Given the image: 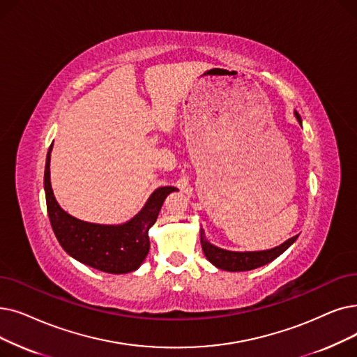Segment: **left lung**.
Instances as JSON below:
<instances>
[{
    "mask_svg": "<svg viewBox=\"0 0 357 357\" xmlns=\"http://www.w3.org/2000/svg\"><path fill=\"white\" fill-rule=\"evenodd\" d=\"M294 116H296L298 122L302 126L301 115L294 111ZM199 238H201V246H203V252L206 258L211 262L217 268L225 271H250L258 267H262L268 264L273 259H275L278 255H282L287 248L298 239V236H293L278 245L275 248L267 251H254V252H235V251H226L222 248H217L211 245L204 235V230L199 229Z\"/></svg>",
    "mask_w": 357,
    "mask_h": 357,
    "instance_id": "left-lung-1",
    "label": "left lung"
}]
</instances>
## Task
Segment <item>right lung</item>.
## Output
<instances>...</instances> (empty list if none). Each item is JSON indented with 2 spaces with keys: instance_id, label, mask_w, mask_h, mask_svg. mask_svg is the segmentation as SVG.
Segmentation results:
<instances>
[{
  "instance_id": "1",
  "label": "right lung",
  "mask_w": 357,
  "mask_h": 357,
  "mask_svg": "<svg viewBox=\"0 0 357 357\" xmlns=\"http://www.w3.org/2000/svg\"><path fill=\"white\" fill-rule=\"evenodd\" d=\"M51 150L45 165V197L50 222L63 250L74 259L103 273L126 274L135 271L149 254V229L156 222L165 198L176 191L162 187L154 191L142 211L122 225L83 222L59 207L51 187Z\"/></svg>"
}]
</instances>
